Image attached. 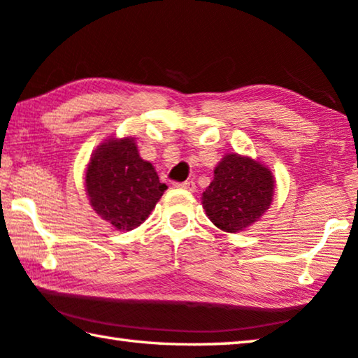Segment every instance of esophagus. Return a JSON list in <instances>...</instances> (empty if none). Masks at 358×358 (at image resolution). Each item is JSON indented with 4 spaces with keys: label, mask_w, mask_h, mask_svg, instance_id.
Here are the masks:
<instances>
[{
    "label": "esophagus",
    "mask_w": 358,
    "mask_h": 358,
    "mask_svg": "<svg viewBox=\"0 0 358 358\" xmlns=\"http://www.w3.org/2000/svg\"><path fill=\"white\" fill-rule=\"evenodd\" d=\"M175 186L181 187V189H187V191H194V189H196V183H194L192 180L183 181V183H175Z\"/></svg>",
    "instance_id": "esophagus-1"
}]
</instances>
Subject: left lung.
<instances>
[{
  "mask_svg": "<svg viewBox=\"0 0 358 358\" xmlns=\"http://www.w3.org/2000/svg\"><path fill=\"white\" fill-rule=\"evenodd\" d=\"M275 180L268 169L251 157L226 155L202 196L210 221L226 232H240L268 210Z\"/></svg>",
  "mask_w": 358,
  "mask_h": 358,
  "instance_id": "1",
  "label": "left lung"
}]
</instances>
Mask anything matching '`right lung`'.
<instances>
[{"mask_svg": "<svg viewBox=\"0 0 358 358\" xmlns=\"http://www.w3.org/2000/svg\"><path fill=\"white\" fill-rule=\"evenodd\" d=\"M85 186L96 213L120 230L141 226L167 189L138 156L134 138L102 143L90 161Z\"/></svg>", "mask_w": 358, "mask_h": 358, "instance_id": "add662e5", "label": "right lung"}]
</instances>
